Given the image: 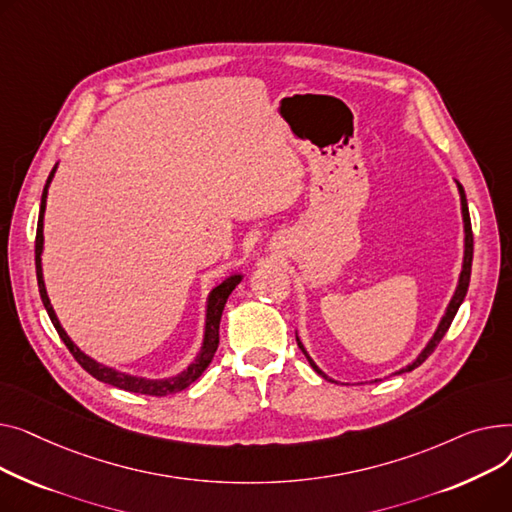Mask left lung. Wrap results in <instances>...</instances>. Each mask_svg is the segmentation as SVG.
<instances>
[{
  "label": "left lung",
  "mask_w": 512,
  "mask_h": 512,
  "mask_svg": "<svg viewBox=\"0 0 512 512\" xmlns=\"http://www.w3.org/2000/svg\"><path fill=\"white\" fill-rule=\"evenodd\" d=\"M459 186V192H461V206H463V221H465V260H463V270H461V279H459V287H457V291H455V295H453V299H450V304H448V310H446V314L442 316V320H440V324H438V330L434 333V337H432V341L426 345V349L417 355V359L413 364H409L407 368H403V370H399L397 374H403V372H411V370H415L417 366H422L426 359L434 353V349L438 347V343L442 341V337L446 335V330L450 328V324H453V320H455V316H457V310L461 308V304H463V299H465V295H467V289H469V279H471V262H473V231H471V219H469V206H467V198H465V190H463V186L461 184H457ZM297 345H299V349H302V353L308 357V362H310V366L322 376V378H326V380H330L326 374H322V370H318V366L312 362L310 359V355L306 353V349H304V345L299 343V339H297ZM333 382V380H330Z\"/></svg>",
  "instance_id": "left-lung-1"
}]
</instances>
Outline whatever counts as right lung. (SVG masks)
<instances>
[{"instance_id": "add662e5", "label": "right lung", "mask_w": 512, "mask_h": 512, "mask_svg": "<svg viewBox=\"0 0 512 512\" xmlns=\"http://www.w3.org/2000/svg\"><path fill=\"white\" fill-rule=\"evenodd\" d=\"M55 173V167L49 173V179L45 184L43 196H41V210H39V223H37V239H35V264H37V281H39V293L43 299V306L57 330L59 339L66 343V347L70 349V353L74 355L76 362L90 374L93 378L117 386L122 390H130V393H138V395H150V397H165V395H173L177 390H184L186 386H190L194 380H198L202 376V372L208 368L210 359H213L217 347H219V324H221V314L223 308L227 304V297L231 295V291L235 289V285L242 281L239 275H233L229 279H225L221 285H217L213 291L208 295V306H206V328H204V343H202V351L198 355L196 362L179 376L169 378V380H146V378H136V376H128L122 372H115L107 366L97 364L95 359L86 357L74 343L72 339L66 335V330L59 324L51 304H49V297L45 291V283H43V270H41V252H43V215H45V204H47V188L51 184V177Z\"/></svg>"}]
</instances>
